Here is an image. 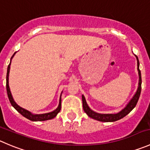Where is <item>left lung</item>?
<instances>
[{
	"instance_id": "obj_1",
	"label": "left lung",
	"mask_w": 150,
	"mask_h": 150,
	"mask_svg": "<svg viewBox=\"0 0 150 150\" xmlns=\"http://www.w3.org/2000/svg\"><path fill=\"white\" fill-rule=\"evenodd\" d=\"M136 60H137V69L138 71H139V87H138L137 91L136 92L135 95L133 96V97L132 98L131 100L129 101V103H127V106L124 108L122 110H121L120 112H118L117 114H99L97 112H94V111L92 110L90 107L87 105V102H86L85 98L83 96H81L82 98V106H83V109H84V112L88 115L90 117L93 118V119L96 120L100 121V122H115L117 120H119L122 119L124 117H125L126 115H128L133 109H134L135 106H136V103H137L138 100H139V97H140L141 94V90H142V75H141V71L139 70V61L138 57L136 55Z\"/></svg>"
}]
</instances>
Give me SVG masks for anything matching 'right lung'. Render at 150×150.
Wrapping results in <instances>:
<instances>
[{
	"label": "right lung",
	"instance_id": "obj_1",
	"mask_svg": "<svg viewBox=\"0 0 150 150\" xmlns=\"http://www.w3.org/2000/svg\"><path fill=\"white\" fill-rule=\"evenodd\" d=\"M16 54V52H14V54H13L12 57H11V59L13 58V57L14 56V54ZM11 61H10L9 65L8 66V69H7V74H6V90H7V94H8V99H9V101L11 103V106L19 112V113L21 114L23 117H25L27 119L30 120L31 121H44V120H48L53 119L54 117H55L57 116V114L60 112V109H61V95H60V101H59V105L57 106V109L55 110L52 111L51 112H49V113H45V114H41V115H33V114L31 113L29 111L26 110V109H23V108L20 107V106L16 103V102L14 101V100L13 99L12 96H11V91H10L9 85H8V76H9V71H10V65H11Z\"/></svg>",
	"mask_w": 150,
	"mask_h": 150
}]
</instances>
